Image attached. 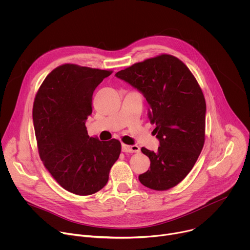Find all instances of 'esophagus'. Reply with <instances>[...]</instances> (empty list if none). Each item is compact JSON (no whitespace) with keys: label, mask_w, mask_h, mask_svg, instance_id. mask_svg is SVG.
I'll return each instance as SVG.
<instances>
[{"label":"esophagus","mask_w":250,"mask_h":250,"mask_svg":"<svg viewBox=\"0 0 250 250\" xmlns=\"http://www.w3.org/2000/svg\"><path fill=\"white\" fill-rule=\"evenodd\" d=\"M122 150L124 152L132 153V152H139L140 148L137 146H127V145H122Z\"/></svg>","instance_id":"obj_1"}]
</instances>
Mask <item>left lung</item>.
Segmentation results:
<instances>
[{"label": "left lung", "mask_w": 250, "mask_h": 250, "mask_svg": "<svg viewBox=\"0 0 250 250\" xmlns=\"http://www.w3.org/2000/svg\"><path fill=\"white\" fill-rule=\"evenodd\" d=\"M116 76L145 95L160 141L156 152L141 147L150 169L138 176L140 183L156 191L175 187L192 170L205 144L206 101L198 81L170 54L134 63Z\"/></svg>", "instance_id": "8db88e82"}]
</instances>
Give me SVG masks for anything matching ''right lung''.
Masks as SVG:
<instances>
[{
  "instance_id": "obj_1",
  "label": "right lung",
  "mask_w": 250,
  "mask_h": 250,
  "mask_svg": "<svg viewBox=\"0 0 250 250\" xmlns=\"http://www.w3.org/2000/svg\"><path fill=\"white\" fill-rule=\"evenodd\" d=\"M112 73L62 64L46 76L34 98L32 119L40 157L63 189L79 196L103 189L121 154L118 139L90 137L85 125L95 89Z\"/></svg>"
}]
</instances>
